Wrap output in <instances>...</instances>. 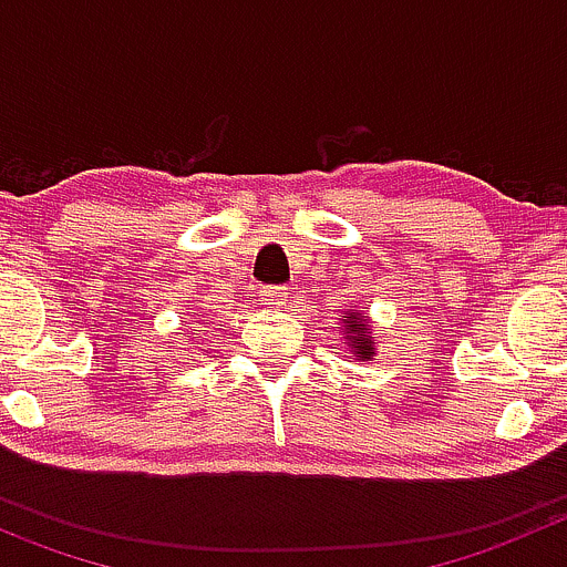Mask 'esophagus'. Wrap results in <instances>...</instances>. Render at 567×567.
Segmentation results:
<instances>
[{"label":"esophagus","mask_w":567,"mask_h":567,"mask_svg":"<svg viewBox=\"0 0 567 567\" xmlns=\"http://www.w3.org/2000/svg\"><path fill=\"white\" fill-rule=\"evenodd\" d=\"M260 301H266L271 307H282L288 301V288L285 285H262Z\"/></svg>","instance_id":"34e87169"}]
</instances>
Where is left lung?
<instances>
[{"mask_svg":"<svg viewBox=\"0 0 567 567\" xmlns=\"http://www.w3.org/2000/svg\"><path fill=\"white\" fill-rule=\"evenodd\" d=\"M340 320L342 326H346V340L351 342L359 362H370V359H373V340H370L368 316H364L362 310H348L342 312Z\"/></svg>","mask_w":567,"mask_h":567,"instance_id":"left-lung-1","label":"left lung"}]
</instances>
